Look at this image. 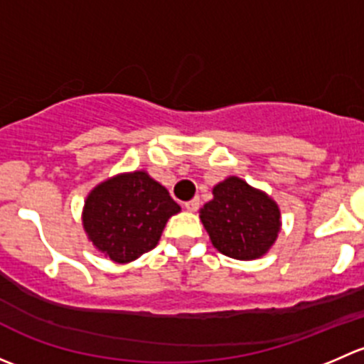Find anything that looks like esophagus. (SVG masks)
I'll use <instances>...</instances> for the list:
<instances>
[{
	"label": "esophagus",
	"instance_id": "obj_1",
	"mask_svg": "<svg viewBox=\"0 0 364 364\" xmlns=\"http://www.w3.org/2000/svg\"><path fill=\"white\" fill-rule=\"evenodd\" d=\"M199 205H200L199 197H196V199H192V200H188V203H185V209H186V211H190V213H196L197 209H199Z\"/></svg>",
	"mask_w": 364,
	"mask_h": 364
}]
</instances>
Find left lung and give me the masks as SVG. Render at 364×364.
Returning a JSON list of instances; mask_svg holds the SVG:
<instances>
[{"mask_svg":"<svg viewBox=\"0 0 364 364\" xmlns=\"http://www.w3.org/2000/svg\"><path fill=\"white\" fill-rule=\"evenodd\" d=\"M199 216L213 247L237 260L266 255L282 229L278 204L237 176L213 186V199L200 208Z\"/></svg>","mask_w":364,"mask_h":364,"instance_id":"1","label":"left lung"}]
</instances>
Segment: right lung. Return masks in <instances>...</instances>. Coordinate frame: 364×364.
<instances>
[{
  "label": "right lung",
  "mask_w": 364,
  "mask_h": 364,
  "mask_svg": "<svg viewBox=\"0 0 364 364\" xmlns=\"http://www.w3.org/2000/svg\"><path fill=\"white\" fill-rule=\"evenodd\" d=\"M179 211L167 188L148 172H121L87 193L82 227L98 252L112 262L127 264L153 250L165 223Z\"/></svg>",
  "instance_id": "obj_1"
}]
</instances>
